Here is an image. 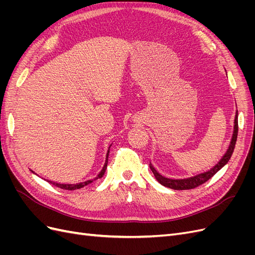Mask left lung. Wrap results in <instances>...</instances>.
I'll use <instances>...</instances> for the list:
<instances>
[{"label":"left lung","instance_id":"1","mask_svg":"<svg viewBox=\"0 0 255 255\" xmlns=\"http://www.w3.org/2000/svg\"><path fill=\"white\" fill-rule=\"evenodd\" d=\"M238 114L236 113L235 116V120H234V132H233V136H232V140H231V143L229 145V149L227 151V153L223 155V157L220 159L219 163L216 165L214 168H212L210 171L201 173V174H198L195 175L192 177H188V179H183V180H173V179H168V177H165L163 175H160L154 167L150 164V169L151 171L153 172L154 176H155V179L157 180L158 183H160L163 186H166L168 188H171L174 190H187V189H192V188H196L200 185L204 184L205 182H207L208 180L213 177L216 173H217L220 169L225 166L228 161L230 160L231 156H232V154L234 152L235 149V143L237 140V134H238Z\"/></svg>","mask_w":255,"mask_h":255}]
</instances>
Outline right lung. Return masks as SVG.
<instances>
[{"instance_id": "obj_1", "label": "right lung", "mask_w": 255, "mask_h": 255, "mask_svg": "<svg viewBox=\"0 0 255 255\" xmlns=\"http://www.w3.org/2000/svg\"><path fill=\"white\" fill-rule=\"evenodd\" d=\"M110 148H111V145H110ZM109 153H110V149H109V151H107V154H106V160H105L104 167L102 168L101 172H100V173L98 174V176L95 177V179L88 180V181L83 182V183H78V184H58V183H54V182H51V181H49V183L53 184L54 186H56V187L61 188V189H65V190H75V189H80V188H82V187H84V186H86V185L92 183L95 180L101 179V177L104 175L105 170H106V168H107V161H109Z\"/></svg>"}]
</instances>
